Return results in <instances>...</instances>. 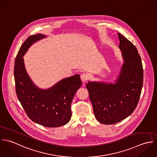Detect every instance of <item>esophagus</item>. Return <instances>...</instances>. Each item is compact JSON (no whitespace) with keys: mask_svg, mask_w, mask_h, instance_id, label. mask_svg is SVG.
<instances>
[{"mask_svg":"<svg viewBox=\"0 0 157 157\" xmlns=\"http://www.w3.org/2000/svg\"><path fill=\"white\" fill-rule=\"evenodd\" d=\"M81 79L82 80V82H86V81H87L89 79V75L86 73H82L81 75Z\"/></svg>","mask_w":157,"mask_h":157,"instance_id":"obj_1","label":"esophagus"}]
</instances>
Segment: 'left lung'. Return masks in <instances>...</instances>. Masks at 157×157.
Instances as JSON below:
<instances>
[{
  "label": "left lung",
  "instance_id": "1",
  "mask_svg": "<svg viewBox=\"0 0 157 157\" xmlns=\"http://www.w3.org/2000/svg\"><path fill=\"white\" fill-rule=\"evenodd\" d=\"M124 63L115 84L89 81L86 87L96 120L113 124L131 115L138 103L143 84L141 57L135 46L118 33Z\"/></svg>",
  "mask_w": 157,
  "mask_h": 157
}]
</instances>
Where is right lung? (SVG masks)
Here are the masks:
<instances>
[{"instance_id":"obj_1","label":"right lung","mask_w":157,"mask_h":157,"mask_svg":"<svg viewBox=\"0 0 157 157\" xmlns=\"http://www.w3.org/2000/svg\"><path fill=\"white\" fill-rule=\"evenodd\" d=\"M41 34L29 37L16 56L14 75L16 92L27 116L34 123L47 127L68 123L71 117L70 105L82 82L79 75L63 79L52 87L42 90L36 87L26 72L23 56L32 44L45 37Z\"/></svg>"}]
</instances>
